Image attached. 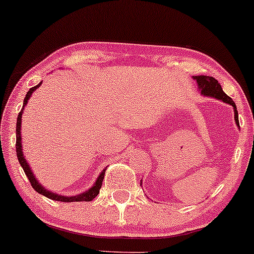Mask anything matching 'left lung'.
I'll return each instance as SVG.
<instances>
[{
	"label": "left lung",
	"mask_w": 254,
	"mask_h": 254,
	"mask_svg": "<svg viewBox=\"0 0 254 254\" xmlns=\"http://www.w3.org/2000/svg\"><path fill=\"white\" fill-rule=\"evenodd\" d=\"M193 79L196 81V84H198L200 93L202 94L203 96H209V98H214L217 100H220L225 103H228L233 107L234 111V120H236L237 126L239 127V119H238V111L236 103L227 94L224 93L223 88H221L220 83L218 82L214 77L212 76H205V75H200V76H193ZM142 184V183H141Z\"/></svg>",
	"instance_id": "left-lung-1"
}]
</instances>
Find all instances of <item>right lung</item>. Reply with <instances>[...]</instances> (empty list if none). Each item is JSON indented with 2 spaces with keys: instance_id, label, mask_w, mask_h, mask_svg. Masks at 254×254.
Instances as JSON below:
<instances>
[{
  "instance_id": "add662e5",
  "label": "right lung",
  "mask_w": 254,
  "mask_h": 254,
  "mask_svg": "<svg viewBox=\"0 0 254 254\" xmlns=\"http://www.w3.org/2000/svg\"><path fill=\"white\" fill-rule=\"evenodd\" d=\"M40 82L39 84H36L35 87H31V88L28 90L27 92V95L26 98L23 100V106L22 107H26L27 103H28V100L30 99L31 94H33L35 90L39 88L41 86ZM23 108L21 109V112L18 113V117H17V122H16V153H17V159H18V162H20V165L22 166V168H23L24 173H26L28 180L30 181L31 186H33V189L36 190L37 193L42 194V195L47 196V198L52 199V200H55V201H62V202H73V201H92V200L95 198L96 195H98L99 192H100V189H101L102 186V181H103V178H105V172L106 170H103L100 175L98 177V179H96L95 184L93 185L92 187L88 190H86V192L83 193H80L77 194V195H73V196H65V195H60V194H56V193H53L51 190H46L45 187L41 185L37 179L35 178V175H34L33 171L30 170V166L28 164L26 158H24L23 155V152H22V137H21V124H22V113H23Z\"/></svg>"
}]
</instances>
